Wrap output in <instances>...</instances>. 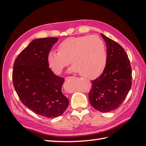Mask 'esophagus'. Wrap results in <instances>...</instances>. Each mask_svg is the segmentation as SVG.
Instances as JSON below:
<instances>
[{
  "label": "esophagus",
  "mask_w": 146,
  "mask_h": 146,
  "mask_svg": "<svg viewBox=\"0 0 146 146\" xmlns=\"http://www.w3.org/2000/svg\"><path fill=\"white\" fill-rule=\"evenodd\" d=\"M72 77H70V76H69V77H66L65 78V80H66V81L69 80V79H70Z\"/></svg>",
  "instance_id": "1"
}]
</instances>
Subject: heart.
<instances>
[{
  "label": "heart",
  "mask_w": 146,
  "mask_h": 146,
  "mask_svg": "<svg viewBox=\"0 0 146 146\" xmlns=\"http://www.w3.org/2000/svg\"><path fill=\"white\" fill-rule=\"evenodd\" d=\"M58 50H51L47 61L52 70L60 74L71 63L70 70L80 73L85 78H94L103 72L107 63L105 44L96 36L85 35L65 39L58 46Z\"/></svg>",
  "instance_id": "heart-1"
}]
</instances>
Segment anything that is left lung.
Listing matches in <instances>:
<instances>
[{"instance_id": "1", "label": "left lung", "mask_w": 146, "mask_h": 146, "mask_svg": "<svg viewBox=\"0 0 146 146\" xmlns=\"http://www.w3.org/2000/svg\"><path fill=\"white\" fill-rule=\"evenodd\" d=\"M107 47V63L101 76L92 80L89 100L92 107L102 113L119 108L131 87V67L123 48L102 33Z\"/></svg>"}]
</instances>
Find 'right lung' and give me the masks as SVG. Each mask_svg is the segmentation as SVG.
<instances>
[{
  "mask_svg": "<svg viewBox=\"0 0 146 146\" xmlns=\"http://www.w3.org/2000/svg\"><path fill=\"white\" fill-rule=\"evenodd\" d=\"M58 38L35 39L16 58L13 83L19 99L38 115L54 118L67 109L69 100L61 91L64 78L49 68L47 55Z\"/></svg>",
  "mask_w": 146,
  "mask_h": 146,
  "instance_id": "1",
  "label": "right lung"
}]
</instances>
